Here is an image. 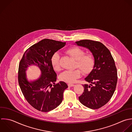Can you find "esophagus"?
I'll list each match as a JSON object with an SVG mask.
<instances>
[{"instance_id":"34e87169","label":"esophagus","mask_w":132,"mask_h":132,"mask_svg":"<svg viewBox=\"0 0 132 132\" xmlns=\"http://www.w3.org/2000/svg\"><path fill=\"white\" fill-rule=\"evenodd\" d=\"M68 86H69V87H74V85L73 84H68Z\"/></svg>"}]
</instances>
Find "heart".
<instances>
[{"instance_id":"obj_1","label":"heart","mask_w":132,"mask_h":132,"mask_svg":"<svg viewBox=\"0 0 132 132\" xmlns=\"http://www.w3.org/2000/svg\"><path fill=\"white\" fill-rule=\"evenodd\" d=\"M71 57L76 60V67L80 69L84 74L89 73L93 69L95 59L93 55L85 54L84 50L78 47H72L66 51ZM60 55L58 53H55L52 57L51 63L54 69L56 71L61 70L60 63ZM81 75V72L79 69L72 71H65L59 76L61 81L69 83L74 82Z\"/></svg>"}]
</instances>
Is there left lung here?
Returning a JSON list of instances; mask_svg holds the SVG:
<instances>
[{"mask_svg":"<svg viewBox=\"0 0 132 132\" xmlns=\"http://www.w3.org/2000/svg\"><path fill=\"white\" fill-rule=\"evenodd\" d=\"M75 43L88 48L95 59L93 69L85 78L90 84L83 85L84 92L79 100L89 108H100L108 103L116 88L118 76L114 59L109 50L98 41L82 40Z\"/></svg>","mask_w":132,"mask_h":132,"instance_id":"1","label":"left lung"}]
</instances>
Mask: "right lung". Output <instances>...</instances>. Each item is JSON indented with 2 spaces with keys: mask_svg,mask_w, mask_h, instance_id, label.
<instances>
[{
  "mask_svg": "<svg viewBox=\"0 0 132 132\" xmlns=\"http://www.w3.org/2000/svg\"><path fill=\"white\" fill-rule=\"evenodd\" d=\"M65 45V42L43 39L28 48L20 62L18 80L20 88L27 101L39 111L48 112L58 107L62 101L64 90L68 87L63 81L55 83L57 74L51 63L53 54ZM30 65H37L42 75L29 82L26 71Z\"/></svg>",
  "mask_w": 132,
  "mask_h": 132,
  "instance_id": "1",
  "label": "right lung"
}]
</instances>
